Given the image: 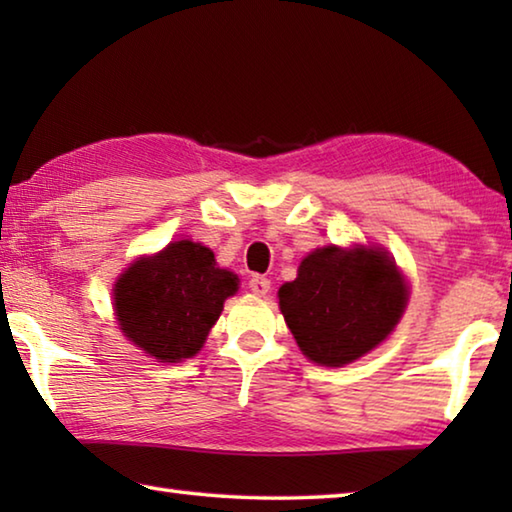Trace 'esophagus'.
<instances>
[{"mask_svg": "<svg viewBox=\"0 0 512 512\" xmlns=\"http://www.w3.org/2000/svg\"><path fill=\"white\" fill-rule=\"evenodd\" d=\"M248 289L255 293V296H266L268 291H271V280L264 275H253L248 280Z\"/></svg>", "mask_w": 512, "mask_h": 512, "instance_id": "1", "label": "esophagus"}]
</instances>
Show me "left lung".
<instances>
[{
  "instance_id": "1",
  "label": "left lung",
  "mask_w": 512,
  "mask_h": 512,
  "mask_svg": "<svg viewBox=\"0 0 512 512\" xmlns=\"http://www.w3.org/2000/svg\"><path fill=\"white\" fill-rule=\"evenodd\" d=\"M277 296L302 354L345 366L393 332L406 307V284L377 248L327 246L302 259L296 280Z\"/></svg>"
}]
</instances>
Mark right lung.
Segmentation results:
<instances>
[{
    "label": "right lung",
    "instance_id": "add662e5",
    "mask_svg": "<svg viewBox=\"0 0 512 512\" xmlns=\"http://www.w3.org/2000/svg\"><path fill=\"white\" fill-rule=\"evenodd\" d=\"M237 275L214 262L210 248L176 241L135 262L115 284V311L128 339L160 361H183L203 348Z\"/></svg>",
    "mask_w": 512,
    "mask_h": 512
}]
</instances>
